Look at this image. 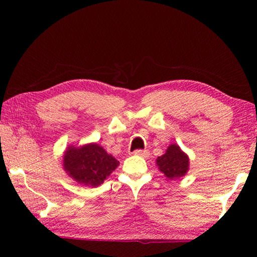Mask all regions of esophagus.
<instances>
[{
    "label": "esophagus",
    "mask_w": 257,
    "mask_h": 257,
    "mask_svg": "<svg viewBox=\"0 0 257 257\" xmlns=\"http://www.w3.org/2000/svg\"><path fill=\"white\" fill-rule=\"evenodd\" d=\"M135 155L140 156V157H143V158H148L149 151L148 150H136L135 151Z\"/></svg>",
    "instance_id": "obj_1"
}]
</instances>
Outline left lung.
Returning <instances> with one entry per match:
<instances>
[{"label": "left lung", "mask_w": 257, "mask_h": 257, "mask_svg": "<svg viewBox=\"0 0 257 257\" xmlns=\"http://www.w3.org/2000/svg\"><path fill=\"white\" fill-rule=\"evenodd\" d=\"M156 165L166 178L169 180H178L188 173L190 159L179 145L171 144L168 147L165 155L157 158Z\"/></svg>", "instance_id": "8db88e82"}]
</instances>
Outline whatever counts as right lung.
<instances>
[{
    "label": "right lung",
    "mask_w": 257,
    "mask_h": 257,
    "mask_svg": "<svg viewBox=\"0 0 257 257\" xmlns=\"http://www.w3.org/2000/svg\"><path fill=\"white\" fill-rule=\"evenodd\" d=\"M119 166L116 158L96 143L75 147L64 151L63 168L68 177L85 187H99Z\"/></svg>",
    "instance_id": "1"
}]
</instances>
